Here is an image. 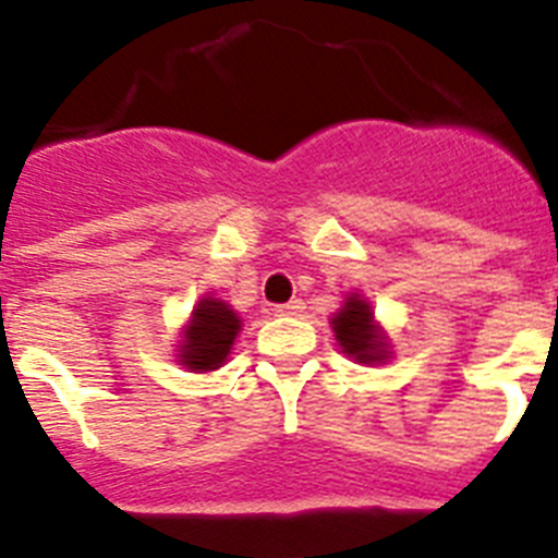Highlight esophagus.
<instances>
[{
    "label": "esophagus",
    "instance_id": "34e87169",
    "mask_svg": "<svg viewBox=\"0 0 558 558\" xmlns=\"http://www.w3.org/2000/svg\"><path fill=\"white\" fill-rule=\"evenodd\" d=\"M304 313V302L302 299H290L288 304H276L274 315H302Z\"/></svg>",
    "mask_w": 558,
    "mask_h": 558
}]
</instances>
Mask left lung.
<instances>
[{
	"label": "left lung",
	"instance_id": "1",
	"mask_svg": "<svg viewBox=\"0 0 558 558\" xmlns=\"http://www.w3.org/2000/svg\"><path fill=\"white\" fill-rule=\"evenodd\" d=\"M332 329L340 349L349 357L360 360V363H379V360H386V340H383L377 324H374L372 307L360 295H352L343 304V310L332 318Z\"/></svg>",
	"mask_w": 558,
	"mask_h": 558
}]
</instances>
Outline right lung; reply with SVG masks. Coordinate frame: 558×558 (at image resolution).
Here are the masks:
<instances>
[{
	"label": "right lung",
	"instance_id": "right-lung-1",
	"mask_svg": "<svg viewBox=\"0 0 558 558\" xmlns=\"http://www.w3.org/2000/svg\"><path fill=\"white\" fill-rule=\"evenodd\" d=\"M240 332V318L234 310L226 307L218 299H204L192 313V324L186 327L184 347H181V363L192 372H211L229 354Z\"/></svg>",
	"mask_w": 558,
	"mask_h": 558
}]
</instances>
